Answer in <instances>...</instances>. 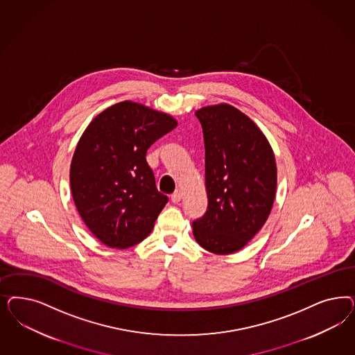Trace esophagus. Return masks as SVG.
Segmentation results:
<instances>
[{
	"label": "esophagus",
	"instance_id": "obj_1",
	"mask_svg": "<svg viewBox=\"0 0 355 355\" xmlns=\"http://www.w3.org/2000/svg\"><path fill=\"white\" fill-rule=\"evenodd\" d=\"M182 197H183V193L180 191H176L173 195H171V201L173 204H178V202H180Z\"/></svg>",
	"mask_w": 355,
	"mask_h": 355
}]
</instances>
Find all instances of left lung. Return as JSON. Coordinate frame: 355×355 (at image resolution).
Instances as JSON below:
<instances>
[{
    "instance_id": "1",
    "label": "left lung",
    "mask_w": 355,
    "mask_h": 355,
    "mask_svg": "<svg viewBox=\"0 0 355 355\" xmlns=\"http://www.w3.org/2000/svg\"><path fill=\"white\" fill-rule=\"evenodd\" d=\"M205 142L207 210L192 223L206 251L241 250L270 214L277 188L275 153L247 114L222 103L196 111Z\"/></svg>"
}]
</instances>
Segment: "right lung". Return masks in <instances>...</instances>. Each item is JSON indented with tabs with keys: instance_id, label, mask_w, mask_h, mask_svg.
<instances>
[{
	"instance_id": "obj_1",
	"label": "right lung",
	"mask_w": 355,
	"mask_h": 355,
	"mask_svg": "<svg viewBox=\"0 0 355 355\" xmlns=\"http://www.w3.org/2000/svg\"><path fill=\"white\" fill-rule=\"evenodd\" d=\"M178 123L130 101L98 114L80 136L70 188L80 218L111 248H129L154 227L168 197L157 189L146 162L150 146Z\"/></svg>"
}]
</instances>
